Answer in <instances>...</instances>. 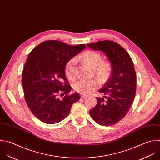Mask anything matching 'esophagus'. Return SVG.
Masks as SVG:
<instances>
[{"mask_svg":"<svg viewBox=\"0 0 160 160\" xmlns=\"http://www.w3.org/2000/svg\"><path fill=\"white\" fill-rule=\"evenodd\" d=\"M87 96V95H86V94H81L80 95L81 98H84V97H86Z\"/></svg>","mask_w":160,"mask_h":160,"instance_id":"1","label":"esophagus"}]
</instances>
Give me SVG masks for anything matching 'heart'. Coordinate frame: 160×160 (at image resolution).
I'll list each match as a JSON object with an SVG mask.
<instances>
[{
  "mask_svg": "<svg viewBox=\"0 0 160 160\" xmlns=\"http://www.w3.org/2000/svg\"><path fill=\"white\" fill-rule=\"evenodd\" d=\"M78 58L94 68L95 75L102 80H106L110 76L111 73V65L108 62H102V57L98 52L93 51H86ZM77 63V58H72L67 62L65 66V75L70 80H73L76 77ZM99 85L100 83L97 80H80L74 84L73 88L81 94H87L92 92Z\"/></svg>",
  "mask_w": 160,
  "mask_h": 160,
  "instance_id": "1",
  "label": "heart"
}]
</instances>
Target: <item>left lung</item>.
<instances>
[{
	"label": "left lung",
	"mask_w": 160,
	"mask_h": 160,
	"mask_svg": "<svg viewBox=\"0 0 160 160\" xmlns=\"http://www.w3.org/2000/svg\"><path fill=\"white\" fill-rule=\"evenodd\" d=\"M87 45L104 52L112 65L111 77L98 91L104 98L97 97V105L89 111L98 124L112 126L126 116L134 98L136 75L133 62L128 52L114 41H99Z\"/></svg>",
	"instance_id": "1"
}]
</instances>
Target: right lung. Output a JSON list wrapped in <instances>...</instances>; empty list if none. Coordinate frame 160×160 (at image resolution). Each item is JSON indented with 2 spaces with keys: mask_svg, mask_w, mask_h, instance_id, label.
Returning a JSON list of instances; mask_svg holds the SVG:
<instances>
[{
  "mask_svg": "<svg viewBox=\"0 0 160 160\" xmlns=\"http://www.w3.org/2000/svg\"><path fill=\"white\" fill-rule=\"evenodd\" d=\"M86 48L70 46L60 41H44L29 54L22 74L24 98L29 109L41 121L56 124L69 114L72 104L79 100L66 79L67 62ZM66 95L62 99L59 96Z\"/></svg>",
  "mask_w": 160,
  "mask_h": 160,
  "instance_id": "right-lung-1",
  "label": "right lung"
}]
</instances>
